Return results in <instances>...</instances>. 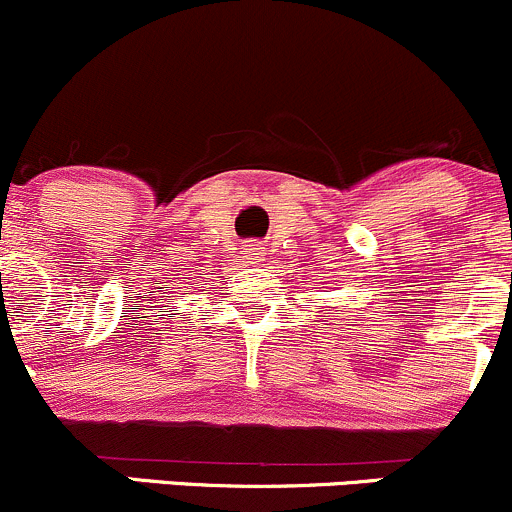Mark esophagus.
I'll return each mask as SVG.
<instances>
[{"label":"esophagus","mask_w":512,"mask_h":512,"mask_svg":"<svg viewBox=\"0 0 512 512\" xmlns=\"http://www.w3.org/2000/svg\"><path fill=\"white\" fill-rule=\"evenodd\" d=\"M246 258H249V263H258L263 261V246L261 244H246Z\"/></svg>","instance_id":"1"}]
</instances>
